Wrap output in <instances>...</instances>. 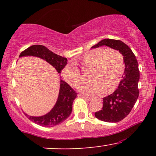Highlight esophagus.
I'll return each instance as SVG.
<instances>
[{
  "mask_svg": "<svg viewBox=\"0 0 156 156\" xmlns=\"http://www.w3.org/2000/svg\"><path fill=\"white\" fill-rule=\"evenodd\" d=\"M79 96H80V97H81V98H84V99H85V100H87V101H90V100H91V98H90V97H87V96L81 95V94H80Z\"/></svg>",
  "mask_w": 156,
  "mask_h": 156,
  "instance_id": "esophagus-1",
  "label": "esophagus"
}]
</instances>
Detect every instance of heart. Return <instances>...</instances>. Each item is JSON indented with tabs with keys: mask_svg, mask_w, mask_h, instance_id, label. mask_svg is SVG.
I'll return each instance as SVG.
<instances>
[{
	"mask_svg": "<svg viewBox=\"0 0 156 156\" xmlns=\"http://www.w3.org/2000/svg\"><path fill=\"white\" fill-rule=\"evenodd\" d=\"M82 67L90 70L89 78L79 87L82 93L88 95H98L103 92H111L117 87L124 72V58L119 51L112 48H98L88 52L81 59ZM64 78L72 87L81 81L83 75L73 64L64 68Z\"/></svg>",
	"mask_w": 156,
	"mask_h": 156,
	"instance_id": "heart-1",
	"label": "heart"
}]
</instances>
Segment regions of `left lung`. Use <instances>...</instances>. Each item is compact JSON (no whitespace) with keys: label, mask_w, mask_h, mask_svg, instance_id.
<instances>
[{"label":"left lung","mask_w":156,"mask_h":156,"mask_svg":"<svg viewBox=\"0 0 156 156\" xmlns=\"http://www.w3.org/2000/svg\"><path fill=\"white\" fill-rule=\"evenodd\" d=\"M103 45L120 52L123 55L125 68L122 79L119 82L117 89L110 95L103 98V108L99 112H95L94 116L100 120L117 122L128 115L139 97V65L133 51L122 41L105 39L92 46V48Z\"/></svg>","instance_id":"obj_1"}]
</instances>
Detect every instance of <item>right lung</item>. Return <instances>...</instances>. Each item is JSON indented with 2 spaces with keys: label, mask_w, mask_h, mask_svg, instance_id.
Wrapping results in <instances>:
<instances>
[{
  "label": "right lung",
  "mask_w": 156,
  "mask_h": 156,
  "mask_svg": "<svg viewBox=\"0 0 156 156\" xmlns=\"http://www.w3.org/2000/svg\"><path fill=\"white\" fill-rule=\"evenodd\" d=\"M32 55L45 60L55 68L58 73H62L67 62V58L61 56L40 44H34L23 51L20 57ZM77 97V93L70 86L61 80L60 89L56 103L49 113L41 117H32L26 114L27 117L36 124L42 126L53 127L60 124L70 115L73 109V103Z\"/></svg>",
  "instance_id": "1"
}]
</instances>
